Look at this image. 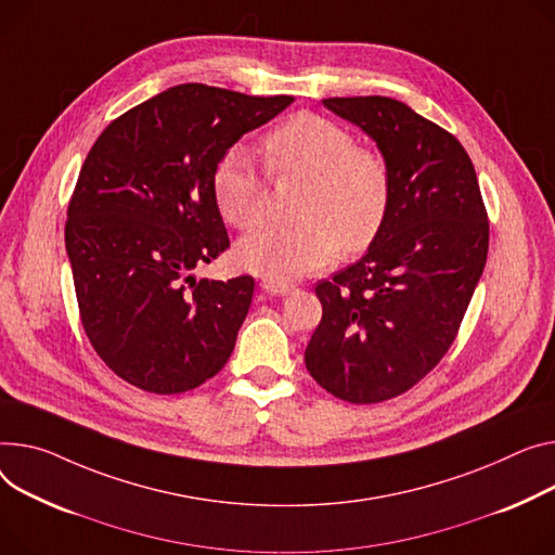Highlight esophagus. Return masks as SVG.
Segmentation results:
<instances>
[{
	"instance_id": "obj_1",
	"label": "esophagus",
	"mask_w": 555,
	"mask_h": 555,
	"mask_svg": "<svg viewBox=\"0 0 555 555\" xmlns=\"http://www.w3.org/2000/svg\"><path fill=\"white\" fill-rule=\"evenodd\" d=\"M261 287L268 292V294H289V292H294L297 289V285H292V283H285V281H270V279H266L263 283H261Z\"/></svg>"
}]
</instances>
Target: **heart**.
<instances>
[{
	"label": "heart",
	"mask_w": 555,
	"mask_h": 555,
	"mask_svg": "<svg viewBox=\"0 0 555 555\" xmlns=\"http://www.w3.org/2000/svg\"><path fill=\"white\" fill-rule=\"evenodd\" d=\"M263 160L272 178H306L299 225L263 228L238 243V263L270 281H289L330 266L341 247L359 251L382 232L392 198L386 158L323 116L301 114L270 131ZM214 194L238 230L263 220L268 182L243 150H230L214 171Z\"/></svg>",
	"instance_id": "b5f03b06"
}]
</instances>
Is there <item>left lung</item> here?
Returning <instances> with one entry per match:
<instances>
[{
    "instance_id": "8db88e82",
    "label": "left lung",
    "mask_w": 555,
    "mask_h": 555,
    "mask_svg": "<svg viewBox=\"0 0 555 555\" xmlns=\"http://www.w3.org/2000/svg\"><path fill=\"white\" fill-rule=\"evenodd\" d=\"M323 104L377 142L392 198L359 261L317 283L323 317L306 367L344 401L379 403L422 382L455 341L487 266L489 216L453 133L392 98Z\"/></svg>"
}]
</instances>
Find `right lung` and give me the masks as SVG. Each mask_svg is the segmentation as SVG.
I'll return each mask as SVG.
<instances>
[{
  "mask_svg": "<svg viewBox=\"0 0 555 555\" xmlns=\"http://www.w3.org/2000/svg\"><path fill=\"white\" fill-rule=\"evenodd\" d=\"M292 95L178 85L111 122L80 169L64 228L80 319L127 384L178 395L223 367L254 279H194L230 247L214 171Z\"/></svg>",
  "mask_w": 555,
  "mask_h": 555,
  "instance_id": "right-lung-1",
  "label": "right lung"
}]
</instances>
